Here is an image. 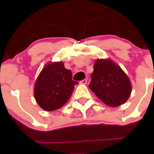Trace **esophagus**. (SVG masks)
Listing matches in <instances>:
<instances>
[{
  "instance_id": "1",
  "label": "esophagus",
  "mask_w": 154,
  "mask_h": 154,
  "mask_svg": "<svg viewBox=\"0 0 154 154\" xmlns=\"http://www.w3.org/2000/svg\"><path fill=\"white\" fill-rule=\"evenodd\" d=\"M80 84L86 85L87 84V79H84V80H82V81H81V82H80Z\"/></svg>"
}]
</instances>
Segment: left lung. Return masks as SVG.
<instances>
[{
    "label": "left lung",
    "instance_id": "1",
    "mask_svg": "<svg viewBox=\"0 0 154 154\" xmlns=\"http://www.w3.org/2000/svg\"><path fill=\"white\" fill-rule=\"evenodd\" d=\"M89 87L105 105L111 107L124 104L132 91L129 77L110 59L95 61Z\"/></svg>",
    "mask_w": 154,
    "mask_h": 154
}]
</instances>
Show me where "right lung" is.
<instances>
[{"mask_svg": "<svg viewBox=\"0 0 154 154\" xmlns=\"http://www.w3.org/2000/svg\"><path fill=\"white\" fill-rule=\"evenodd\" d=\"M72 73L64 63L50 62L42 69L34 85V97L37 104L46 111L60 109L69 101L75 85Z\"/></svg>", "mask_w": 154, "mask_h": 154, "instance_id": "obj_1", "label": "right lung"}]
</instances>
